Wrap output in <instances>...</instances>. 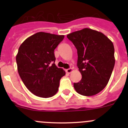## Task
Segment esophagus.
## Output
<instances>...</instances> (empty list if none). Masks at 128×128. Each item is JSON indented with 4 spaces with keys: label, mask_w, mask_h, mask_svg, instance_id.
I'll use <instances>...</instances> for the list:
<instances>
[{
    "label": "esophagus",
    "mask_w": 128,
    "mask_h": 128,
    "mask_svg": "<svg viewBox=\"0 0 128 128\" xmlns=\"http://www.w3.org/2000/svg\"><path fill=\"white\" fill-rule=\"evenodd\" d=\"M73 70H74L73 68H69V69H67L66 72H67V73L70 74V73H71V72H72V71H73Z\"/></svg>",
    "instance_id": "34e87169"
}]
</instances>
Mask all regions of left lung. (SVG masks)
Here are the masks:
<instances>
[{"mask_svg": "<svg viewBox=\"0 0 128 128\" xmlns=\"http://www.w3.org/2000/svg\"><path fill=\"white\" fill-rule=\"evenodd\" d=\"M77 50V67L82 75L74 84L78 94L93 96L106 86L114 66L113 42L101 32L84 28L68 34Z\"/></svg>", "mask_w": 128, "mask_h": 128, "instance_id": "1", "label": "left lung"}]
</instances>
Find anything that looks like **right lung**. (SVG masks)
I'll use <instances>...</instances> for the list:
<instances>
[{"label":"right lung","instance_id":"obj_1","mask_svg":"<svg viewBox=\"0 0 128 128\" xmlns=\"http://www.w3.org/2000/svg\"><path fill=\"white\" fill-rule=\"evenodd\" d=\"M64 35L38 32L20 45L16 56L19 76L27 88L42 98L54 96L66 72L54 64V51Z\"/></svg>","mask_w":128,"mask_h":128}]
</instances>
